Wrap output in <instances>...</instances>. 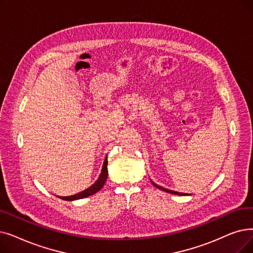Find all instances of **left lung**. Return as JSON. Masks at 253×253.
I'll list each match as a JSON object with an SVG mask.
<instances>
[{"label": "left lung", "mask_w": 253, "mask_h": 253, "mask_svg": "<svg viewBox=\"0 0 253 253\" xmlns=\"http://www.w3.org/2000/svg\"><path fill=\"white\" fill-rule=\"evenodd\" d=\"M152 184H153L154 186H155V187H157L158 189L163 190V191H166V192H169V193H171V194H177V195H187V193H181V192H177V191H172V190H169V189H167V188H163V187H161V186H159V185L155 184L154 182H152Z\"/></svg>", "instance_id": "8db88e82"}]
</instances>
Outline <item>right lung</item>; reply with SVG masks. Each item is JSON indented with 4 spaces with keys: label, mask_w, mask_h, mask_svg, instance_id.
<instances>
[{
    "label": "right lung",
    "mask_w": 253,
    "mask_h": 253,
    "mask_svg": "<svg viewBox=\"0 0 253 253\" xmlns=\"http://www.w3.org/2000/svg\"><path fill=\"white\" fill-rule=\"evenodd\" d=\"M107 174H108L107 159H105L104 162H103V167H102V170H101L99 178H98V180L92 186H90L89 188L80 192V193H76V194L70 195V196H60V199L65 200V201H75V200L84 199V197H87V196H90V195L96 193L97 191H99L103 187V185L105 184V181L107 179Z\"/></svg>",
    "instance_id": "1"
}]
</instances>
